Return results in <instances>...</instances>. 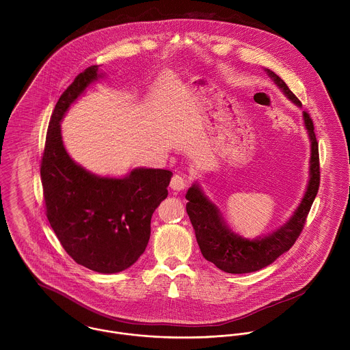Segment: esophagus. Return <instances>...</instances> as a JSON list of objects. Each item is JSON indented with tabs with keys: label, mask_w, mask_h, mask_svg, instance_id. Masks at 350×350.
Returning a JSON list of instances; mask_svg holds the SVG:
<instances>
[{
	"label": "esophagus",
	"mask_w": 350,
	"mask_h": 350,
	"mask_svg": "<svg viewBox=\"0 0 350 350\" xmlns=\"http://www.w3.org/2000/svg\"><path fill=\"white\" fill-rule=\"evenodd\" d=\"M170 187L174 191H182L186 187V179L182 175H174L170 182Z\"/></svg>",
	"instance_id": "esophagus-1"
}]
</instances>
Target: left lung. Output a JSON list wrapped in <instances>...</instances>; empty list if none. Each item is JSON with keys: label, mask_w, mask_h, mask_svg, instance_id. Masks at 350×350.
Wrapping results in <instances>:
<instances>
[{"label": "left lung", "mask_w": 350, "mask_h": 350, "mask_svg": "<svg viewBox=\"0 0 350 350\" xmlns=\"http://www.w3.org/2000/svg\"><path fill=\"white\" fill-rule=\"evenodd\" d=\"M265 71L290 100L301 106V102L280 77L268 68H265ZM303 120L311 142L310 180L306 194L294 215L276 232L253 240L244 239L229 229L218 207L206 198L197 183L189 189L186 194V200H189L186 210L196 230L200 252L207 261H211L221 271L228 273H250L258 271L273 262L298 240L307 214L317 197L321 179L319 152L314 124L307 111H303Z\"/></svg>", "instance_id": "obj_1"}]
</instances>
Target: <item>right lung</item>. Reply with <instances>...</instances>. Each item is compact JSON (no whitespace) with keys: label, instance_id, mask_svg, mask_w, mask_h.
Listing matches in <instances>:
<instances>
[{"label":"right lung","instance_id":"obj_1","mask_svg":"<svg viewBox=\"0 0 350 350\" xmlns=\"http://www.w3.org/2000/svg\"><path fill=\"white\" fill-rule=\"evenodd\" d=\"M98 66L81 72L63 92L51 116L40 176L46 215L75 262L100 273L121 272L144 253L150 218L167 198L172 172L135 168L121 179L100 178L77 164L63 146L60 121L86 88Z\"/></svg>","mask_w":350,"mask_h":350}]
</instances>
